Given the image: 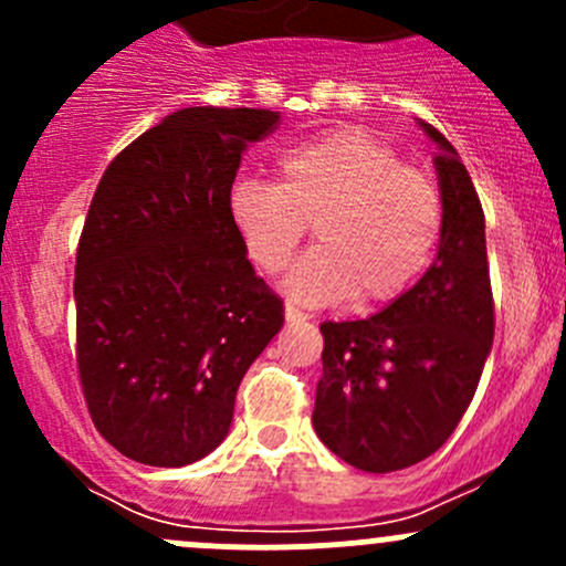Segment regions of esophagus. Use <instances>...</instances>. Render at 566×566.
<instances>
[{"mask_svg": "<svg viewBox=\"0 0 566 566\" xmlns=\"http://www.w3.org/2000/svg\"><path fill=\"white\" fill-rule=\"evenodd\" d=\"M284 317H287V323H304V319H310V315L301 310H295V306H284Z\"/></svg>", "mask_w": 566, "mask_h": 566, "instance_id": "34e87169", "label": "esophagus"}]
</instances>
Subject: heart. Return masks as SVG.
Here are the masks:
<instances>
[{"label": "heart", "mask_w": 566, "mask_h": 566, "mask_svg": "<svg viewBox=\"0 0 566 566\" xmlns=\"http://www.w3.org/2000/svg\"><path fill=\"white\" fill-rule=\"evenodd\" d=\"M279 182L238 177L227 213L249 260L279 273L310 232L315 247L295 265L287 293L304 304L358 306L402 298L436 260L443 199L436 180L405 167L384 142L334 128L287 147Z\"/></svg>", "instance_id": "obj_1"}]
</instances>
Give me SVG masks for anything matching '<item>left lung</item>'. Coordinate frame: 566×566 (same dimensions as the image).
I'll return each mask as SVG.
<instances>
[{"instance_id": "8db88e82", "label": "left lung", "mask_w": 566, "mask_h": 566, "mask_svg": "<svg viewBox=\"0 0 566 566\" xmlns=\"http://www.w3.org/2000/svg\"><path fill=\"white\" fill-rule=\"evenodd\" d=\"M443 235L424 276L369 319H325L312 424L358 471L436 454L476 394L495 334L484 213L458 150L432 125Z\"/></svg>"}]
</instances>
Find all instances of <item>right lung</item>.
I'll use <instances>...</instances> for the list:
<instances>
[{
  "instance_id": "obj_1",
  "label": "right lung",
  "mask_w": 566,
  "mask_h": 566,
  "mask_svg": "<svg viewBox=\"0 0 566 566\" xmlns=\"http://www.w3.org/2000/svg\"><path fill=\"white\" fill-rule=\"evenodd\" d=\"M268 108L191 106L112 158L76 249V367L95 430L180 468L230 432L243 375L284 323L227 213Z\"/></svg>"
}]
</instances>
